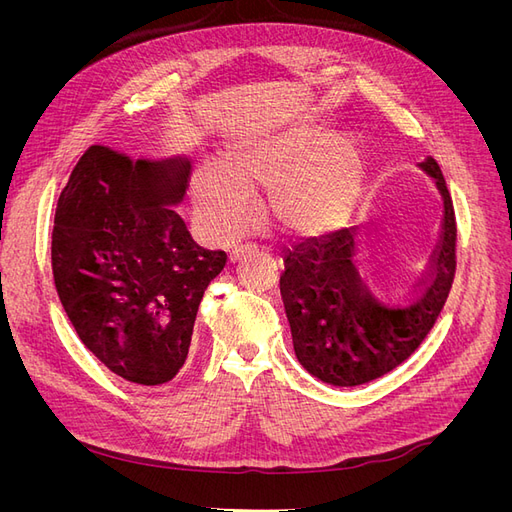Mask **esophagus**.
<instances>
[{
	"instance_id": "34e87169",
	"label": "esophagus",
	"mask_w": 512,
	"mask_h": 512,
	"mask_svg": "<svg viewBox=\"0 0 512 512\" xmlns=\"http://www.w3.org/2000/svg\"><path fill=\"white\" fill-rule=\"evenodd\" d=\"M245 250H247V247H235V250H232L230 256H228V262H237Z\"/></svg>"
}]
</instances>
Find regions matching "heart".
<instances>
[{
    "label": "heart",
    "instance_id": "heart-1",
    "mask_svg": "<svg viewBox=\"0 0 512 512\" xmlns=\"http://www.w3.org/2000/svg\"><path fill=\"white\" fill-rule=\"evenodd\" d=\"M322 134H286L239 145L192 181L194 218L213 239L237 235L247 218V194L269 190L267 218L288 235H312L333 226L350 200L354 162L331 149Z\"/></svg>",
    "mask_w": 512,
    "mask_h": 512
}]
</instances>
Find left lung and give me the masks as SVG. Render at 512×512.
Instances as JSON below:
<instances>
[{
  "mask_svg": "<svg viewBox=\"0 0 512 512\" xmlns=\"http://www.w3.org/2000/svg\"><path fill=\"white\" fill-rule=\"evenodd\" d=\"M418 168L436 179L444 222L427 282L406 299L384 297L356 269V228L305 239L286 254L280 292L299 363L333 386H359L404 363L436 324L455 277V209L438 162Z\"/></svg>",
  "mask_w": 512,
  "mask_h": 512,
  "instance_id": "8db88e82",
  "label": "left lung"
}]
</instances>
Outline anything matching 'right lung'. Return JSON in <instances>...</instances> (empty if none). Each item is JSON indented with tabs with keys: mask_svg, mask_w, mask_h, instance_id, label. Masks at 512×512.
I'll return each instance as SVG.
<instances>
[{
	"mask_svg": "<svg viewBox=\"0 0 512 512\" xmlns=\"http://www.w3.org/2000/svg\"><path fill=\"white\" fill-rule=\"evenodd\" d=\"M190 162L132 160L91 145L61 190L53 277L81 342L128 382L173 380L188 359L200 299L226 265L200 247L175 207Z\"/></svg>",
	"mask_w": 512,
	"mask_h": 512,
	"instance_id": "add662e5",
	"label": "right lung"
}]
</instances>
